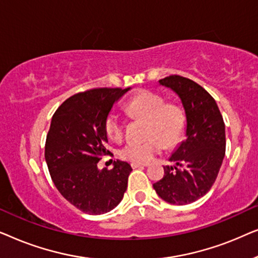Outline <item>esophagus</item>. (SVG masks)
I'll list each match as a JSON object with an SVG mask.
<instances>
[{
    "mask_svg": "<svg viewBox=\"0 0 258 258\" xmlns=\"http://www.w3.org/2000/svg\"><path fill=\"white\" fill-rule=\"evenodd\" d=\"M133 169H137V168H144L147 167V164H142V163H132Z\"/></svg>",
    "mask_w": 258,
    "mask_h": 258,
    "instance_id": "obj_1",
    "label": "esophagus"
}]
</instances>
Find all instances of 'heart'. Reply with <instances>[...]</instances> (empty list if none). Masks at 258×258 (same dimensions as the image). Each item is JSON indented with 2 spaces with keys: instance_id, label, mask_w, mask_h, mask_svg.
<instances>
[{
  "instance_id": "b5f03b06",
  "label": "heart",
  "mask_w": 258,
  "mask_h": 258,
  "mask_svg": "<svg viewBox=\"0 0 258 258\" xmlns=\"http://www.w3.org/2000/svg\"><path fill=\"white\" fill-rule=\"evenodd\" d=\"M128 116L146 121V139L143 143H128L119 150V157L133 163H148L164 148L170 149L181 142L185 130V112L181 105L168 102L150 91H140L124 105ZM109 139L118 142L124 135V124L115 112L104 121Z\"/></svg>"
}]
</instances>
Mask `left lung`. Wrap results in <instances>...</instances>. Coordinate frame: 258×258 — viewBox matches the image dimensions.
Wrapping results in <instances>:
<instances>
[{
	"label": "left lung",
	"instance_id": "left-lung-1",
	"mask_svg": "<svg viewBox=\"0 0 258 258\" xmlns=\"http://www.w3.org/2000/svg\"><path fill=\"white\" fill-rule=\"evenodd\" d=\"M181 98L185 111V140L169 158L164 176L153 186L171 204H189L211 189L225 155V125L216 101L194 81L170 75L158 81Z\"/></svg>",
	"mask_w": 258,
	"mask_h": 258
}]
</instances>
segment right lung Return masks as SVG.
<instances>
[{
	"instance_id": "obj_1",
	"label": "right lung",
	"mask_w": 258,
	"mask_h": 258,
	"mask_svg": "<svg viewBox=\"0 0 258 258\" xmlns=\"http://www.w3.org/2000/svg\"><path fill=\"white\" fill-rule=\"evenodd\" d=\"M130 88H97L73 95L51 118L44 157L51 179L61 195L89 215L108 213L124 195L132 172L129 163L115 161L114 168H97L105 144V117Z\"/></svg>"
}]
</instances>
